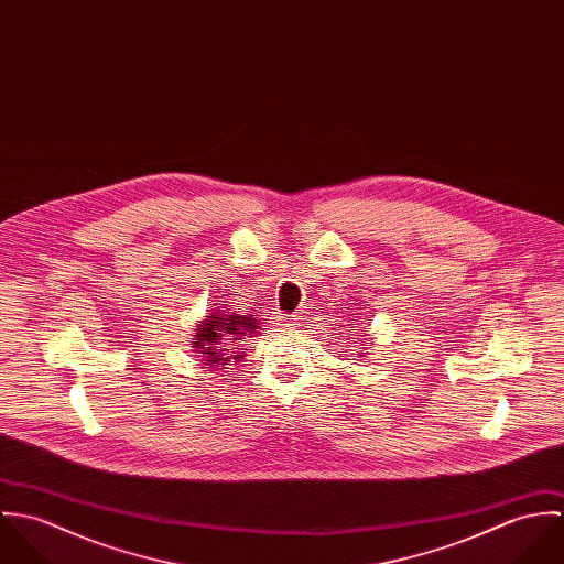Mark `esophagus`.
Here are the masks:
<instances>
[{
  "label": "esophagus",
  "mask_w": 564,
  "mask_h": 564,
  "mask_svg": "<svg viewBox=\"0 0 564 564\" xmlns=\"http://www.w3.org/2000/svg\"><path fill=\"white\" fill-rule=\"evenodd\" d=\"M278 322H280L278 325H282V327H286V329H289V327H293V325H297L295 317H291V315H284V317H280Z\"/></svg>",
  "instance_id": "34e87169"
}]
</instances>
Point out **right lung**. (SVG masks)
Here are the masks:
<instances>
[{"mask_svg": "<svg viewBox=\"0 0 564 564\" xmlns=\"http://www.w3.org/2000/svg\"><path fill=\"white\" fill-rule=\"evenodd\" d=\"M224 306L215 308L204 322L197 323V329L193 334L195 338L191 340L195 351L202 354L204 360L213 367L228 365L232 358L239 360L241 356H235V349H239L241 345L239 340H242V336H256V332L260 329L256 315H237L230 311H221Z\"/></svg>", "mask_w": 564, "mask_h": 564, "instance_id": "right-lung-1", "label": "right lung"}]
</instances>
